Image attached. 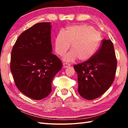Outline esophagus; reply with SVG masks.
Wrapping results in <instances>:
<instances>
[{"label": "esophagus", "mask_w": 128, "mask_h": 128, "mask_svg": "<svg viewBox=\"0 0 128 128\" xmlns=\"http://www.w3.org/2000/svg\"><path fill=\"white\" fill-rule=\"evenodd\" d=\"M70 66V64L68 63H63V67L64 68H67V67H69Z\"/></svg>", "instance_id": "34e87169"}]
</instances>
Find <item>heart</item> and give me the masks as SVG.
<instances>
[{"mask_svg":"<svg viewBox=\"0 0 128 128\" xmlns=\"http://www.w3.org/2000/svg\"><path fill=\"white\" fill-rule=\"evenodd\" d=\"M100 42V33L92 26L86 24L70 26L56 36L55 50L58 55L62 56L72 44V50L64 56V61L72 62L78 58L80 61L85 62L96 53Z\"/></svg>","mask_w":128,"mask_h":128,"instance_id":"obj_1","label":"heart"}]
</instances>
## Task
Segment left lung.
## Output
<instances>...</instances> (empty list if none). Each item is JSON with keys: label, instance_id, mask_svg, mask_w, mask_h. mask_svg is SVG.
I'll return each instance as SVG.
<instances>
[{"label": "left lung", "instance_id": "left-lung-1", "mask_svg": "<svg viewBox=\"0 0 128 128\" xmlns=\"http://www.w3.org/2000/svg\"><path fill=\"white\" fill-rule=\"evenodd\" d=\"M73 67L78 76V92L82 98L93 100L100 96L111 86L115 77L117 60L112 41L103 40L90 59Z\"/></svg>", "mask_w": 128, "mask_h": 128}]
</instances>
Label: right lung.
<instances>
[{
  "label": "right lung",
  "mask_w": 128,
  "mask_h": 128,
  "mask_svg": "<svg viewBox=\"0 0 128 128\" xmlns=\"http://www.w3.org/2000/svg\"><path fill=\"white\" fill-rule=\"evenodd\" d=\"M51 22H40L17 38L10 58V71L20 92L34 100L50 94L54 77L62 68L61 60L52 54Z\"/></svg>",
  "instance_id": "right-lung-1"
}]
</instances>
